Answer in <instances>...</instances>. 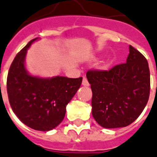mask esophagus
<instances>
[{"label": "esophagus", "mask_w": 157, "mask_h": 157, "mask_svg": "<svg viewBox=\"0 0 157 157\" xmlns=\"http://www.w3.org/2000/svg\"><path fill=\"white\" fill-rule=\"evenodd\" d=\"M82 84L83 85V86H85V87H88V86H89V82H88V81H87V78L86 77H83V78H82Z\"/></svg>", "instance_id": "esophagus-1"}]
</instances>
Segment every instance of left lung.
<instances>
[{
	"instance_id": "1",
	"label": "left lung",
	"mask_w": 157,
	"mask_h": 157,
	"mask_svg": "<svg viewBox=\"0 0 157 157\" xmlns=\"http://www.w3.org/2000/svg\"><path fill=\"white\" fill-rule=\"evenodd\" d=\"M92 91V113L105 128L126 127L138 119L150 95V70L142 53L129 46L127 61L86 74Z\"/></svg>"
}]
</instances>
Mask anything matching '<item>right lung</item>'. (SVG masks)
Returning a JSON list of instances; mask_svg holds the SVG:
<instances>
[{
    "instance_id": "1",
    "label": "right lung",
    "mask_w": 157,
    "mask_h": 157,
    "mask_svg": "<svg viewBox=\"0 0 157 157\" xmlns=\"http://www.w3.org/2000/svg\"><path fill=\"white\" fill-rule=\"evenodd\" d=\"M31 40L14 57L7 76L10 104L16 116L35 130L49 131L64 120L66 105L77 92L82 78L56 76L42 78L29 75L24 66Z\"/></svg>"
}]
</instances>
